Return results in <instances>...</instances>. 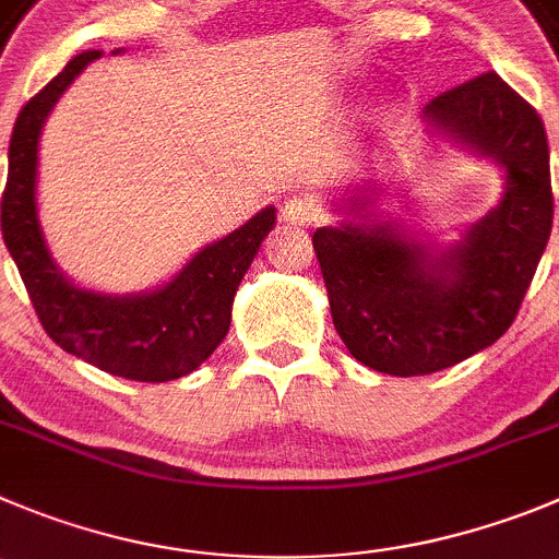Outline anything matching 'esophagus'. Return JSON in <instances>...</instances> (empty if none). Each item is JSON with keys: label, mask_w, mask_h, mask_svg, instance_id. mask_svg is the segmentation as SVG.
I'll return each mask as SVG.
<instances>
[{"label": "esophagus", "mask_w": 559, "mask_h": 559, "mask_svg": "<svg viewBox=\"0 0 559 559\" xmlns=\"http://www.w3.org/2000/svg\"><path fill=\"white\" fill-rule=\"evenodd\" d=\"M320 201L314 195H309V192H297V195L286 198V203L281 206V217L289 226H314L320 221Z\"/></svg>", "instance_id": "esophagus-1"}]
</instances>
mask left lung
<instances>
[{"mask_svg": "<svg viewBox=\"0 0 559 559\" xmlns=\"http://www.w3.org/2000/svg\"><path fill=\"white\" fill-rule=\"evenodd\" d=\"M425 112L504 165L502 203L432 262L391 226L342 223L311 239L344 347L364 367L397 378L455 367L497 342L519 314L555 221L544 121L502 76H474Z\"/></svg>", "mask_w": 559, "mask_h": 559, "instance_id": "8db88e82", "label": "left lung"}]
</instances>
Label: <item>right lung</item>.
<instances>
[{
	"instance_id": "right-lung-1",
	"label": "right lung",
	"mask_w": 559,
	"mask_h": 559,
	"mask_svg": "<svg viewBox=\"0 0 559 559\" xmlns=\"http://www.w3.org/2000/svg\"><path fill=\"white\" fill-rule=\"evenodd\" d=\"M102 51H82L15 118L10 170L2 192V237L27 286L40 325L66 353L102 372L143 383H165L201 367L231 325V304L255 250L275 223V209L209 245L162 289L107 297L76 289L46 250L35 206L38 138L46 115L82 68Z\"/></svg>"
}]
</instances>
